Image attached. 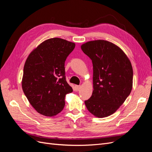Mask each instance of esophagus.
Segmentation results:
<instances>
[{
  "mask_svg": "<svg viewBox=\"0 0 152 152\" xmlns=\"http://www.w3.org/2000/svg\"><path fill=\"white\" fill-rule=\"evenodd\" d=\"M75 90H76L77 91H79V89H80V86H75Z\"/></svg>",
  "mask_w": 152,
  "mask_h": 152,
  "instance_id": "obj_1",
  "label": "esophagus"
}]
</instances>
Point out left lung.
Wrapping results in <instances>:
<instances>
[{
  "label": "left lung",
  "instance_id": "1",
  "mask_svg": "<svg viewBox=\"0 0 152 152\" xmlns=\"http://www.w3.org/2000/svg\"><path fill=\"white\" fill-rule=\"evenodd\" d=\"M81 49L92 60L93 91L85 101L95 117L103 118L115 112L130 94L132 87L131 63L123 50L104 40L89 41Z\"/></svg>",
  "mask_w": 152,
  "mask_h": 152
}]
</instances>
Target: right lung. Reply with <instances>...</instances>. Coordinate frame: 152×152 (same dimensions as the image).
Instances as JSON below:
<instances>
[{
	"label": "right lung",
	"instance_id": "1",
	"mask_svg": "<svg viewBox=\"0 0 152 152\" xmlns=\"http://www.w3.org/2000/svg\"><path fill=\"white\" fill-rule=\"evenodd\" d=\"M75 43L60 38L45 40L27 58L23 68L22 88L38 113L53 117L65 105L66 94L73 91L66 80L65 62Z\"/></svg>",
	"mask_w": 152,
	"mask_h": 152
}]
</instances>
